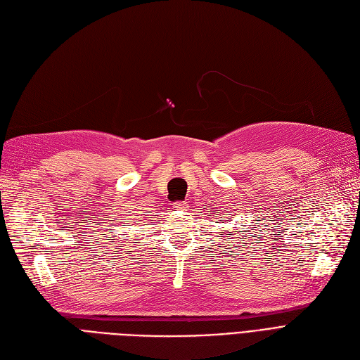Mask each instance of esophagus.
I'll return each mask as SVG.
<instances>
[{"label": "esophagus", "mask_w": 360, "mask_h": 360, "mask_svg": "<svg viewBox=\"0 0 360 360\" xmlns=\"http://www.w3.org/2000/svg\"><path fill=\"white\" fill-rule=\"evenodd\" d=\"M174 209H186V202L184 201H176L172 204Z\"/></svg>", "instance_id": "1"}]
</instances>
